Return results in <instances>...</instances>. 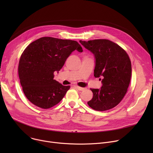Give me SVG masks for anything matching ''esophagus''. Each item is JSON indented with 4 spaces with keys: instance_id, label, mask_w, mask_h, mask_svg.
<instances>
[{
    "instance_id": "34e87169",
    "label": "esophagus",
    "mask_w": 153,
    "mask_h": 153,
    "mask_svg": "<svg viewBox=\"0 0 153 153\" xmlns=\"http://www.w3.org/2000/svg\"><path fill=\"white\" fill-rule=\"evenodd\" d=\"M74 87H76V89H77V90H79V91H84V90L85 89V88H84V87H79V86H77V85H75Z\"/></svg>"
}]
</instances>
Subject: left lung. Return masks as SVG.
Wrapping results in <instances>:
<instances>
[{
    "instance_id": "left-lung-1",
    "label": "left lung",
    "mask_w": 153,
    "mask_h": 153,
    "mask_svg": "<svg viewBox=\"0 0 153 153\" xmlns=\"http://www.w3.org/2000/svg\"><path fill=\"white\" fill-rule=\"evenodd\" d=\"M79 42L93 53L94 77H100V89H91L92 99L87 104L92 109L105 111L117 106L124 97L131 76V64L126 51L108 39Z\"/></svg>"
}]
</instances>
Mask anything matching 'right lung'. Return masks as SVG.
I'll list each match as a JSON object with an SVG mask.
<instances>
[{
    "mask_svg": "<svg viewBox=\"0 0 153 153\" xmlns=\"http://www.w3.org/2000/svg\"><path fill=\"white\" fill-rule=\"evenodd\" d=\"M82 48L76 41L42 37L30 43L23 52L19 76L26 97L35 105L47 109L58 104L70 86H64L54 78L74 51Z\"/></svg>",
    "mask_w": 153,
    "mask_h": 153,
    "instance_id": "right-lung-1",
    "label": "right lung"
}]
</instances>
